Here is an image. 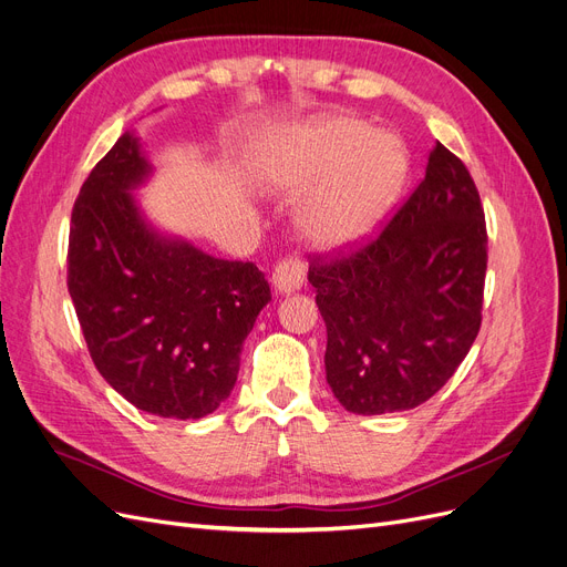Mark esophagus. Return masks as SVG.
Instances as JSON below:
<instances>
[{
	"label": "esophagus",
	"mask_w": 567,
	"mask_h": 567,
	"mask_svg": "<svg viewBox=\"0 0 567 567\" xmlns=\"http://www.w3.org/2000/svg\"><path fill=\"white\" fill-rule=\"evenodd\" d=\"M303 272L306 266L299 259H282L272 270V287H276L278 295H291V291H297L303 285Z\"/></svg>",
	"instance_id": "1"
}]
</instances>
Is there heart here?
I'll list each match as a JSON object with an SVG mask.
<instances>
[{"instance_id": "b5f03b06", "label": "heart", "mask_w": 567, "mask_h": 567, "mask_svg": "<svg viewBox=\"0 0 567 567\" xmlns=\"http://www.w3.org/2000/svg\"><path fill=\"white\" fill-rule=\"evenodd\" d=\"M404 142L373 131L358 116L324 114L291 131L261 161L268 188L299 196L319 184L299 209V230L322 251L358 247L390 215L409 177Z\"/></svg>"}]
</instances>
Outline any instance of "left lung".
<instances>
[{
    "label": "left lung",
    "instance_id": "1",
    "mask_svg": "<svg viewBox=\"0 0 567 567\" xmlns=\"http://www.w3.org/2000/svg\"><path fill=\"white\" fill-rule=\"evenodd\" d=\"M486 245L474 179L436 142L425 179L379 238L312 261L327 383L346 411H409L446 385L481 327Z\"/></svg>",
    "mask_w": 567,
    "mask_h": 567
}]
</instances>
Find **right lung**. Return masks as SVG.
Returning <instances> with one entry per match:
<instances>
[{
  "instance_id": "right-lung-1",
  "label": "right lung",
  "mask_w": 567,
  "mask_h": 567,
  "mask_svg": "<svg viewBox=\"0 0 567 567\" xmlns=\"http://www.w3.org/2000/svg\"><path fill=\"white\" fill-rule=\"evenodd\" d=\"M152 175L135 131L93 167L72 209L68 287L102 379L140 411L196 421L234 390L270 289L255 264L146 219L135 188Z\"/></svg>"
}]
</instances>
